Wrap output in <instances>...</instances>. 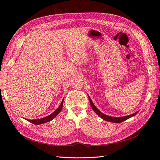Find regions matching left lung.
Returning a JSON list of instances; mask_svg holds the SVG:
<instances>
[{
	"instance_id": "obj_1",
	"label": "left lung",
	"mask_w": 160,
	"mask_h": 160,
	"mask_svg": "<svg viewBox=\"0 0 160 160\" xmlns=\"http://www.w3.org/2000/svg\"><path fill=\"white\" fill-rule=\"evenodd\" d=\"M89 101H90V104H91V106L92 109H93V111H95V112L98 114L100 118H102L103 120H105V121H108V122H113V123H121L122 122H124V121H125L126 119L130 118L133 117V116L136 115L138 111H137L136 113H135L133 114H132L130 115H128V116H124V117H120V118H114V117H111V116H109V115H105L104 113H101V111L97 108L95 105L93 104V103L92 102V101L91 99V98L89 97Z\"/></svg>"
}]
</instances>
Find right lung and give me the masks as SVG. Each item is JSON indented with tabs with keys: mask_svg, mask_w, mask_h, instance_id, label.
<instances>
[{
	"mask_svg": "<svg viewBox=\"0 0 160 160\" xmlns=\"http://www.w3.org/2000/svg\"><path fill=\"white\" fill-rule=\"evenodd\" d=\"M62 103H63V99H62L61 105H59V107L58 108L52 113H51L49 115L47 116V117H45V118H41V119H32V120L27 119V121H28L29 122H31L33 124H35V125H39V124H42V123H45L48 122H50V121H51L52 119H54L56 117V116L59 113V112H60L61 110L62 109Z\"/></svg>",
	"mask_w": 160,
	"mask_h": 160,
	"instance_id": "1",
	"label": "right lung"
}]
</instances>
